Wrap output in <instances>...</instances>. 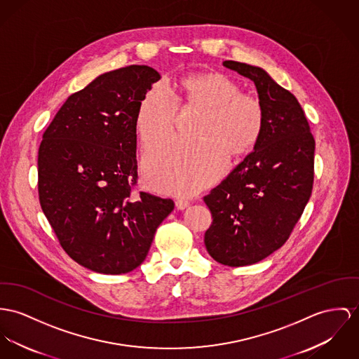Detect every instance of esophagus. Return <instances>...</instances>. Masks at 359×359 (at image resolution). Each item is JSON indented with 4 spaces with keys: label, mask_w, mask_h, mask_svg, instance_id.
I'll return each mask as SVG.
<instances>
[{
    "label": "esophagus",
    "mask_w": 359,
    "mask_h": 359,
    "mask_svg": "<svg viewBox=\"0 0 359 359\" xmlns=\"http://www.w3.org/2000/svg\"><path fill=\"white\" fill-rule=\"evenodd\" d=\"M175 205H176V209H179V210H184V209L190 205V202H189V201H186V199H177V201L175 202Z\"/></svg>",
    "instance_id": "34e87169"
}]
</instances>
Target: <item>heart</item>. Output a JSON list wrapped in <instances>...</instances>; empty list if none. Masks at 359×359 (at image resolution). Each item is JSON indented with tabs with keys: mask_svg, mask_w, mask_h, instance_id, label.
Wrapping results in <instances>:
<instances>
[{
	"mask_svg": "<svg viewBox=\"0 0 359 359\" xmlns=\"http://www.w3.org/2000/svg\"><path fill=\"white\" fill-rule=\"evenodd\" d=\"M173 100L164 87L151 86L139 102L135 126L143 150L170 138L182 111H202L190 140H170L144 158L149 186L161 193L190 195L216 182L232 160L248 156L261 138L265 111L252 94L219 71L179 78Z\"/></svg>",
	"mask_w": 359,
	"mask_h": 359,
	"instance_id": "obj_1",
	"label": "heart"
}]
</instances>
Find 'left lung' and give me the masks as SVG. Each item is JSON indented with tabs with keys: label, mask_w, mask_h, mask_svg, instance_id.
<instances>
[{
	"label": "left lung",
	"mask_w": 359,
	"mask_h": 359,
	"mask_svg": "<svg viewBox=\"0 0 359 359\" xmlns=\"http://www.w3.org/2000/svg\"><path fill=\"white\" fill-rule=\"evenodd\" d=\"M222 64L254 82L265 123L254 151L203 196L213 219L205 246L222 265L246 266L281 248L301 219L313 190L316 142L294 94L262 68Z\"/></svg>",
	"instance_id": "obj_1"
}]
</instances>
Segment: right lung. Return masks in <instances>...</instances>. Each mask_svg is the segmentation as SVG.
Listing matches in <instances>:
<instances>
[{
    "label": "right lung",
    "mask_w": 359,
    "mask_h": 359,
    "mask_svg": "<svg viewBox=\"0 0 359 359\" xmlns=\"http://www.w3.org/2000/svg\"><path fill=\"white\" fill-rule=\"evenodd\" d=\"M160 74L130 65L68 97L38 151L41 208L64 251L79 265L123 275L144 261L172 199L135 191L137 111Z\"/></svg>",
    "instance_id": "1"
}]
</instances>
